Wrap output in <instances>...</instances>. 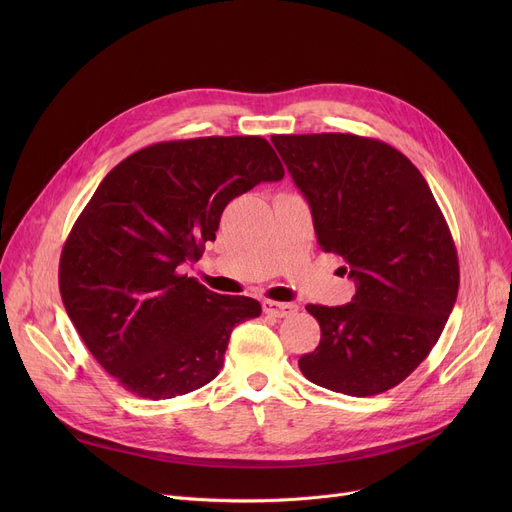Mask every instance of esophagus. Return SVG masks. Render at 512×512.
I'll return each instance as SVG.
<instances>
[{"instance_id":"obj_1","label":"esophagus","mask_w":512,"mask_h":512,"mask_svg":"<svg viewBox=\"0 0 512 512\" xmlns=\"http://www.w3.org/2000/svg\"><path fill=\"white\" fill-rule=\"evenodd\" d=\"M263 311L272 317H288L297 313L299 307L294 303H278V301H263Z\"/></svg>"}]
</instances>
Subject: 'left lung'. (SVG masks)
Returning a JSON list of instances; mask_svg holds the SVG:
<instances>
[{
	"instance_id": "obj_1",
	"label": "left lung",
	"mask_w": 512,
	"mask_h": 512,
	"mask_svg": "<svg viewBox=\"0 0 512 512\" xmlns=\"http://www.w3.org/2000/svg\"><path fill=\"white\" fill-rule=\"evenodd\" d=\"M311 205L321 251L342 257L353 303L307 305L321 340L299 359L305 378L375 396L421 365L459 294V257L421 172L398 149L357 134H274Z\"/></svg>"
}]
</instances>
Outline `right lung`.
Returning a JSON list of instances; mask_svg holds the SVG:
<instances>
[{"label": "right lung", "mask_w": 512, "mask_h": 512, "mask_svg": "<svg viewBox=\"0 0 512 512\" xmlns=\"http://www.w3.org/2000/svg\"><path fill=\"white\" fill-rule=\"evenodd\" d=\"M284 178L263 137L149 145L107 174L60 257L68 317L97 363L134 396L164 400L209 384L230 334L261 315L180 274L215 240L226 205Z\"/></svg>", "instance_id": "add662e5"}]
</instances>
